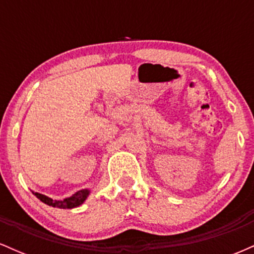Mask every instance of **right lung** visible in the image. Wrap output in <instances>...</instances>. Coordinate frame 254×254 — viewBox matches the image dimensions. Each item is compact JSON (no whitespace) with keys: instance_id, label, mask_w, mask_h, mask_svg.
I'll return each mask as SVG.
<instances>
[{"instance_id":"obj_1","label":"right lung","mask_w":254,"mask_h":254,"mask_svg":"<svg viewBox=\"0 0 254 254\" xmlns=\"http://www.w3.org/2000/svg\"><path fill=\"white\" fill-rule=\"evenodd\" d=\"M33 193H34V196L38 198V199H40L43 203L48 204V205L54 206V208L72 209V208H76V206H78V205H81V204L86 200L87 196L89 194V190L77 191L76 193L72 194L71 197L65 198V199H63V200H54L52 198L44 196V194L38 193V192H33Z\"/></svg>"}]
</instances>
